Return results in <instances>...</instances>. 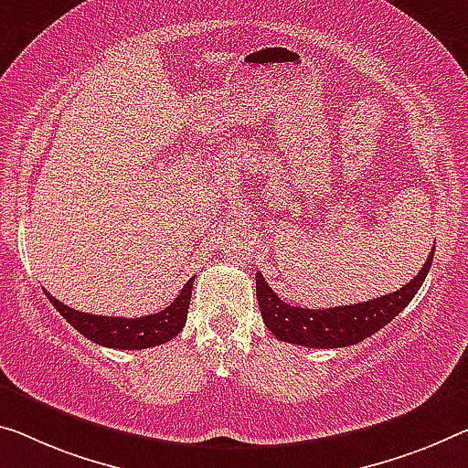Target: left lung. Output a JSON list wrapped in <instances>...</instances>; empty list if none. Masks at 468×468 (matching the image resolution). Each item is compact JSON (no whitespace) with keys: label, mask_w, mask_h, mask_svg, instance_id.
Segmentation results:
<instances>
[{"label":"left lung","mask_w":468,"mask_h":468,"mask_svg":"<svg viewBox=\"0 0 468 468\" xmlns=\"http://www.w3.org/2000/svg\"><path fill=\"white\" fill-rule=\"evenodd\" d=\"M433 253L435 249H431L419 276H414V280H410L399 291L372 301H362V303L356 305L328 309H305L284 303L257 271V301L265 326L270 328V333L278 341L303 345V347L314 349L347 347V345L368 339L370 335L378 333L385 324H389L395 315L414 299V294L419 292L429 274Z\"/></svg>","instance_id":"obj_1"}]
</instances>
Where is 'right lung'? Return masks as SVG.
<instances>
[{
  "label": "right lung",
  "instance_id": "1",
  "mask_svg": "<svg viewBox=\"0 0 468 468\" xmlns=\"http://www.w3.org/2000/svg\"><path fill=\"white\" fill-rule=\"evenodd\" d=\"M192 284L194 278L184 284L182 292L177 294L169 307L161 309L159 314L142 315V318H114V315L77 312V309L64 305L62 301L52 297L48 291L46 294L49 303L62 314V318L79 330L85 339L112 349H148L171 341L186 326Z\"/></svg>",
  "mask_w": 468,
  "mask_h": 468
}]
</instances>
